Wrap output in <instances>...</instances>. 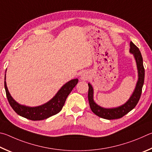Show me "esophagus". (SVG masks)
I'll return each mask as SVG.
<instances>
[{
  "label": "esophagus",
  "mask_w": 152,
  "mask_h": 152,
  "mask_svg": "<svg viewBox=\"0 0 152 152\" xmlns=\"http://www.w3.org/2000/svg\"><path fill=\"white\" fill-rule=\"evenodd\" d=\"M81 79H82V80H84V81L87 80V79H89V75H88V74H87V73H83V74L81 75Z\"/></svg>",
  "instance_id": "esophagus-1"
}]
</instances>
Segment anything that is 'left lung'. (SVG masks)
I'll return each mask as SVG.
<instances>
[{
    "label": "left lung",
    "instance_id": "left-lung-1",
    "mask_svg": "<svg viewBox=\"0 0 152 152\" xmlns=\"http://www.w3.org/2000/svg\"><path fill=\"white\" fill-rule=\"evenodd\" d=\"M129 52L134 55L135 61H136L138 80L134 91L133 92L132 96L130 97L126 103L115 108H103L101 107L94 102V89H93L91 85L88 83V99L90 107H91L93 112L100 118L106 119H115L121 118L125 115H126L127 113H128L130 111H132L139 102L141 94H142L145 77V69L143 65V58L140 49L132 41L130 42Z\"/></svg>",
    "mask_w": 152,
    "mask_h": 152
}]
</instances>
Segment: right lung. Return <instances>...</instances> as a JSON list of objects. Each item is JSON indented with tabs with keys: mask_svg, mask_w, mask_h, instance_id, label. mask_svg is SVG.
<instances>
[{
	"mask_svg": "<svg viewBox=\"0 0 152 152\" xmlns=\"http://www.w3.org/2000/svg\"><path fill=\"white\" fill-rule=\"evenodd\" d=\"M5 78H6V74H5L4 80L6 79ZM78 81L77 79H74L69 81L62 86L57 94L49 102L37 107H28L18 103L10 95L5 81L4 88L9 104L18 115L31 120L39 121L49 118L60 112L65 104L66 97L77 84Z\"/></svg>",
	"mask_w": 152,
	"mask_h": 152,
	"instance_id": "right-lung-1",
	"label": "right lung"
}]
</instances>
